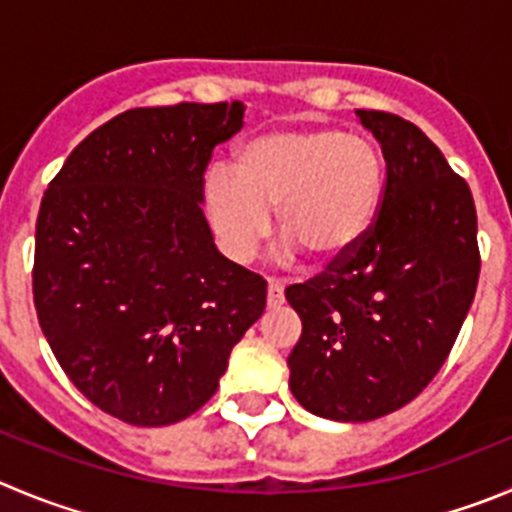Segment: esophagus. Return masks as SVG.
<instances>
[{"label": "esophagus", "instance_id": "1", "mask_svg": "<svg viewBox=\"0 0 512 512\" xmlns=\"http://www.w3.org/2000/svg\"><path fill=\"white\" fill-rule=\"evenodd\" d=\"M283 288L278 283L267 285V308H280L283 305Z\"/></svg>", "mask_w": 512, "mask_h": 512}]
</instances>
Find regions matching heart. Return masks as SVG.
<instances>
[{
  "instance_id": "obj_1",
  "label": "heart",
  "mask_w": 512,
  "mask_h": 512,
  "mask_svg": "<svg viewBox=\"0 0 512 512\" xmlns=\"http://www.w3.org/2000/svg\"><path fill=\"white\" fill-rule=\"evenodd\" d=\"M381 148L361 133L333 126L278 128L242 143L234 174L212 171L202 207L224 257L250 262L272 232L310 265L328 270L364 245L384 199Z\"/></svg>"
}]
</instances>
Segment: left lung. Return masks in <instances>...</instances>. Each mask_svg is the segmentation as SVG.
<instances>
[{
  "instance_id": "1",
  "label": "left lung",
  "mask_w": 512,
  "mask_h": 512,
  "mask_svg": "<svg viewBox=\"0 0 512 512\" xmlns=\"http://www.w3.org/2000/svg\"><path fill=\"white\" fill-rule=\"evenodd\" d=\"M386 161L379 217L346 262L285 298L303 321L290 391L310 414L371 422L442 369L480 278L470 186L414 123L356 111Z\"/></svg>"
}]
</instances>
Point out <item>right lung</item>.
I'll return each instance as SVG.
<instances>
[{"instance_id": "1", "label": "right lung", "mask_w": 512, "mask_h": 512, "mask_svg": "<svg viewBox=\"0 0 512 512\" xmlns=\"http://www.w3.org/2000/svg\"><path fill=\"white\" fill-rule=\"evenodd\" d=\"M242 116L240 100L133 108L78 143L42 197V333L85 399L121 422L166 427L204 407L265 310V280L217 250L202 212L214 146Z\"/></svg>"}]
</instances>
